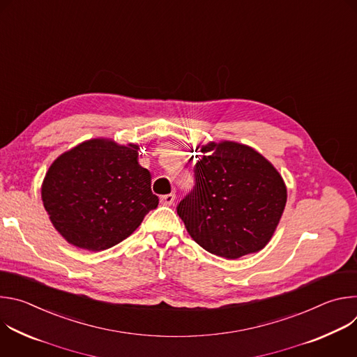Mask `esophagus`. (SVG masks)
<instances>
[{
	"instance_id": "obj_1",
	"label": "esophagus",
	"mask_w": 357,
	"mask_h": 357,
	"mask_svg": "<svg viewBox=\"0 0 357 357\" xmlns=\"http://www.w3.org/2000/svg\"><path fill=\"white\" fill-rule=\"evenodd\" d=\"M175 199H176L175 193L164 195V196H161V203H162V205H165V206H171V205H174V203H175Z\"/></svg>"
}]
</instances>
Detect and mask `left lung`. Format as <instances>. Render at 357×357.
I'll return each instance as SVG.
<instances>
[{
	"label": "left lung",
	"instance_id": "8db88e82",
	"mask_svg": "<svg viewBox=\"0 0 357 357\" xmlns=\"http://www.w3.org/2000/svg\"><path fill=\"white\" fill-rule=\"evenodd\" d=\"M195 186L176 212L206 251L234 260L271 240L287 203L278 171L251 146L233 141L200 148Z\"/></svg>",
	"mask_w": 357,
	"mask_h": 357
}]
</instances>
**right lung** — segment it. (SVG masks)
<instances>
[{"label": "right lung", "instance_id": "obj_1", "mask_svg": "<svg viewBox=\"0 0 357 357\" xmlns=\"http://www.w3.org/2000/svg\"><path fill=\"white\" fill-rule=\"evenodd\" d=\"M135 144L94 138L63 152L49 167L42 202L54 227L70 244L101 251L127 238L158 206L151 174Z\"/></svg>", "mask_w": 357, "mask_h": 357}]
</instances>
